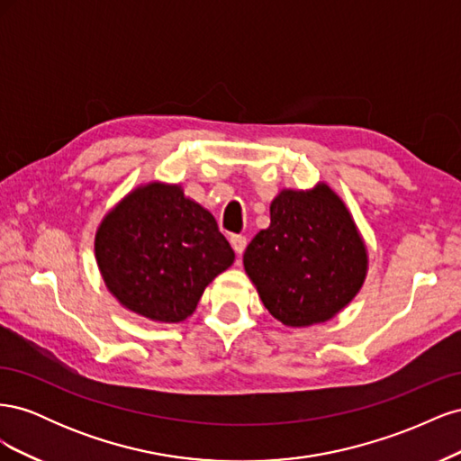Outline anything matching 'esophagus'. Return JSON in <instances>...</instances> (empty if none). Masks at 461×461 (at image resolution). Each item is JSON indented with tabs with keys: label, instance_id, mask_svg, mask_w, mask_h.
Segmentation results:
<instances>
[{
	"label": "esophagus",
	"instance_id": "1",
	"mask_svg": "<svg viewBox=\"0 0 461 461\" xmlns=\"http://www.w3.org/2000/svg\"><path fill=\"white\" fill-rule=\"evenodd\" d=\"M230 246H232V249L236 252V256H242V252L246 249V236H242V234H232L230 236Z\"/></svg>",
	"mask_w": 461,
	"mask_h": 461
}]
</instances>
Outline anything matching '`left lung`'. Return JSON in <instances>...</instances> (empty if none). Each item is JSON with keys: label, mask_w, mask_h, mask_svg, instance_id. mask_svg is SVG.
<instances>
[{"label": "left lung", "mask_w": 461, "mask_h": 461, "mask_svg": "<svg viewBox=\"0 0 461 461\" xmlns=\"http://www.w3.org/2000/svg\"><path fill=\"white\" fill-rule=\"evenodd\" d=\"M244 269L275 319L310 327L354 300L366 281L367 249L344 202L321 183L278 194L269 229L246 248Z\"/></svg>", "instance_id": "left-lung-1"}]
</instances>
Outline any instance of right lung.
Masks as SVG:
<instances>
[{"mask_svg":"<svg viewBox=\"0 0 461 461\" xmlns=\"http://www.w3.org/2000/svg\"><path fill=\"white\" fill-rule=\"evenodd\" d=\"M105 286L124 308L159 323L194 313L205 286L229 269L234 252L217 221L176 185L132 190L95 232Z\"/></svg>","mask_w":461,"mask_h":461,"instance_id":"add662e5","label":"right lung"}]
</instances>
